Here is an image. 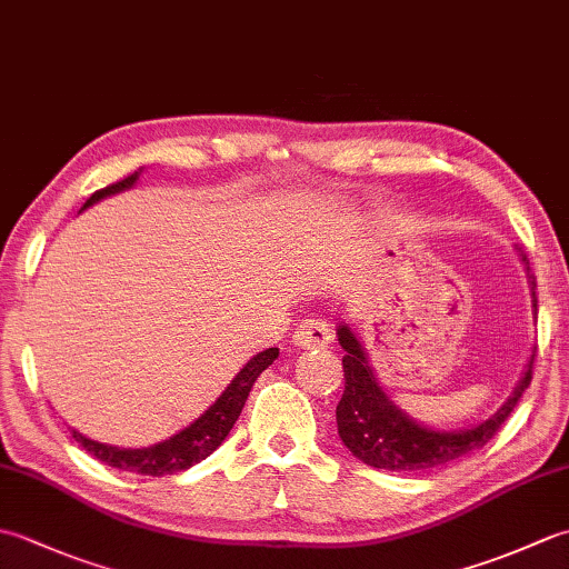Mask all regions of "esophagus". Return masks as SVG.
Returning <instances> with one entry per match:
<instances>
[{
  "mask_svg": "<svg viewBox=\"0 0 569 569\" xmlns=\"http://www.w3.org/2000/svg\"><path fill=\"white\" fill-rule=\"evenodd\" d=\"M332 342V330L320 320H303L293 332V345L300 349H320Z\"/></svg>",
  "mask_w": 569,
  "mask_h": 569,
  "instance_id": "obj_1",
  "label": "esophagus"
}]
</instances>
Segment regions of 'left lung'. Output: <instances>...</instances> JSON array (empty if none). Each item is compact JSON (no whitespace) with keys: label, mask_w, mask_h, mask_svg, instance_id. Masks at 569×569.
Returning <instances> with one entry per match:
<instances>
[{"label":"left lung","mask_w":569,"mask_h":569,"mask_svg":"<svg viewBox=\"0 0 569 569\" xmlns=\"http://www.w3.org/2000/svg\"><path fill=\"white\" fill-rule=\"evenodd\" d=\"M530 278V291L536 300V281L530 276L526 253H521ZM337 340L345 349V393L337 403V432H340L347 450L361 462L377 469L391 471H422L457 462L467 455L481 450L511 416L516 403L533 379V357L528 361L523 379L518 381L513 396L489 420L467 430H432L408 418L379 386L373 369L367 361V352L349 325L337 328Z\"/></svg>","instance_id":"8db88e82"}]
</instances>
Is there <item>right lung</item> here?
I'll use <instances>...</instances> for the list:
<instances>
[{"label":"right lung","instance_id":"add662e5","mask_svg":"<svg viewBox=\"0 0 569 569\" xmlns=\"http://www.w3.org/2000/svg\"><path fill=\"white\" fill-rule=\"evenodd\" d=\"M137 180H139V171L131 173L124 180H119V183H112L98 192H92L90 200L82 204V210L90 208L94 202H100L102 198H110L114 192L131 188ZM276 357H278L276 347L263 349V352H259L257 357H251L247 365L239 369L232 383L222 391V396L217 398V401L204 410L196 422H190L186 430H180L178 435H173V438H168L159 445L141 447V450H127V447L94 442L90 438H84V435H80L78 430H72V438H76L92 457H98L100 462L122 471H137V475H143V477H163V475H176V471L190 469L192 465L202 462L204 457H210L217 447L224 442L229 430H232V426L241 413V408L247 403V396L251 391L253 381L261 377L263 369H269L273 365Z\"/></svg>","mask_w":569,"mask_h":569}]
</instances>
